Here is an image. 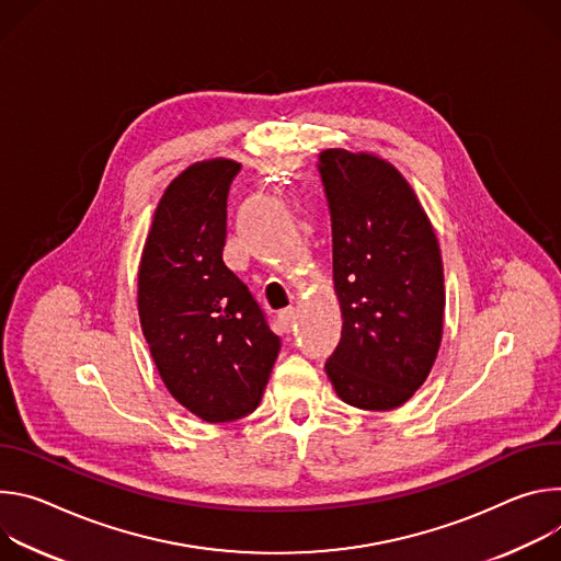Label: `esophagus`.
<instances>
[{"label": "esophagus", "mask_w": 561, "mask_h": 561, "mask_svg": "<svg viewBox=\"0 0 561 561\" xmlns=\"http://www.w3.org/2000/svg\"><path fill=\"white\" fill-rule=\"evenodd\" d=\"M278 323L283 328V332H291L296 328V309L294 307L283 309V312L278 314Z\"/></svg>", "instance_id": "1"}]
</instances>
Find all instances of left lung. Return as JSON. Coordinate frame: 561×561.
Segmentation results:
<instances>
[{
    "instance_id": "8db88e82",
    "label": "left lung",
    "mask_w": 561,
    "mask_h": 561,
    "mask_svg": "<svg viewBox=\"0 0 561 561\" xmlns=\"http://www.w3.org/2000/svg\"><path fill=\"white\" fill-rule=\"evenodd\" d=\"M317 167L343 314L325 371L345 403L392 410L423 386L439 352L446 307L439 242L410 184L386 160L325 149Z\"/></svg>"
}]
</instances>
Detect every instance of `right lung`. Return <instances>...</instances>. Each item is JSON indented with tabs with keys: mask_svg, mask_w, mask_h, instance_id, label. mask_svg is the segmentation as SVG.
<instances>
[{
	"mask_svg": "<svg viewBox=\"0 0 561 561\" xmlns=\"http://www.w3.org/2000/svg\"><path fill=\"white\" fill-rule=\"evenodd\" d=\"M240 164L182 171L156 209L138 274V312L156 367L178 403L209 423L254 412L280 339L225 265L227 198Z\"/></svg>",
	"mask_w": 561,
	"mask_h": 561,
	"instance_id": "right-lung-1",
	"label": "right lung"
}]
</instances>
